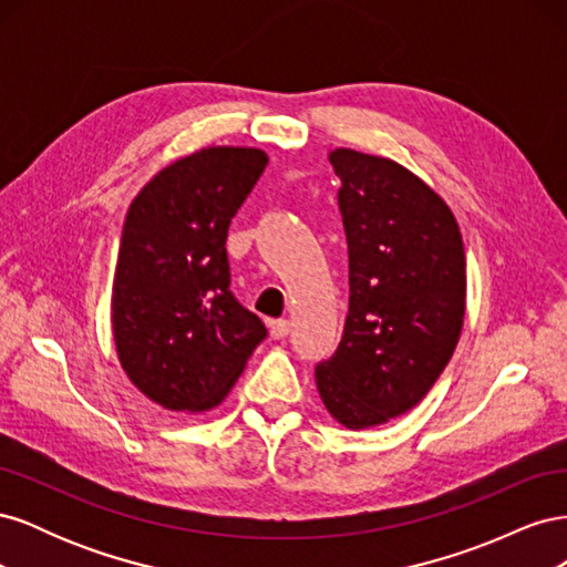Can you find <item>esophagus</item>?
<instances>
[{
    "mask_svg": "<svg viewBox=\"0 0 567 567\" xmlns=\"http://www.w3.org/2000/svg\"><path fill=\"white\" fill-rule=\"evenodd\" d=\"M288 333H290V321L288 319H274V321H269V336L274 340H281Z\"/></svg>",
    "mask_w": 567,
    "mask_h": 567,
    "instance_id": "34e87169",
    "label": "esophagus"
}]
</instances>
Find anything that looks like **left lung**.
I'll return each instance as SVG.
<instances>
[{
  "label": "left lung",
  "instance_id": "obj_1",
  "mask_svg": "<svg viewBox=\"0 0 567 567\" xmlns=\"http://www.w3.org/2000/svg\"><path fill=\"white\" fill-rule=\"evenodd\" d=\"M350 252V307L338 352L317 367L326 411L350 431L414 409L456 350L466 255L444 198L398 161L333 148Z\"/></svg>",
  "mask_w": 567,
  "mask_h": 567
}]
</instances>
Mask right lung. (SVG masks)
<instances>
[{
  "label": "right lung",
  "instance_id": "1",
  "mask_svg": "<svg viewBox=\"0 0 567 567\" xmlns=\"http://www.w3.org/2000/svg\"><path fill=\"white\" fill-rule=\"evenodd\" d=\"M252 146H208L132 200L111 293L117 362L144 398L203 414L225 402L267 336L229 290L227 229L267 165Z\"/></svg>",
  "mask_w": 567,
  "mask_h": 567
}]
</instances>
